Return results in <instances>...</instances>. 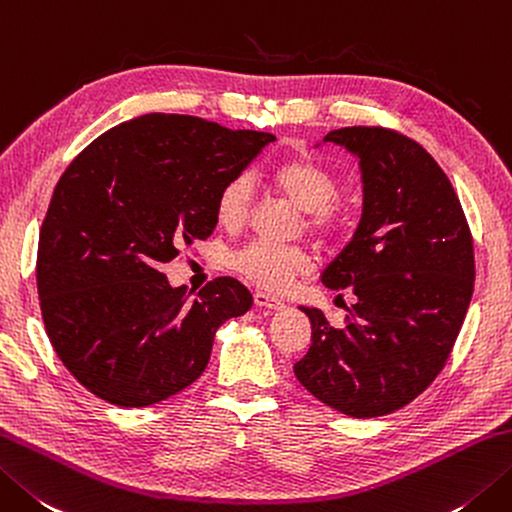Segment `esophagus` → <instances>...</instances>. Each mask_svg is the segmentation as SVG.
I'll return each mask as SVG.
<instances>
[{"mask_svg": "<svg viewBox=\"0 0 512 512\" xmlns=\"http://www.w3.org/2000/svg\"><path fill=\"white\" fill-rule=\"evenodd\" d=\"M255 304H257L259 308H270V310L284 308L282 299L275 297V295H270V293H264V290H257V293H255Z\"/></svg>", "mask_w": 512, "mask_h": 512, "instance_id": "obj_1", "label": "esophagus"}]
</instances>
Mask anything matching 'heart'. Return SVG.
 <instances>
[{
    "mask_svg": "<svg viewBox=\"0 0 512 512\" xmlns=\"http://www.w3.org/2000/svg\"><path fill=\"white\" fill-rule=\"evenodd\" d=\"M270 188L290 206L304 213V228L310 235L330 242L348 226V208L335 197L339 190L337 175L308 155L286 157L270 168ZM253 206V182L248 175H235L219 188L215 215L226 228L246 222ZM230 266L259 288L284 290L297 275L306 273L310 259L297 246H268L262 242L246 244L230 255Z\"/></svg>",
    "mask_w": 512,
    "mask_h": 512,
    "instance_id": "heart-1",
    "label": "heart"
}]
</instances>
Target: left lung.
I'll list each match as a JSON object with an SVG mask.
<instances>
[{
    "instance_id": "1",
    "label": "left lung",
    "mask_w": 512,
    "mask_h": 512,
    "mask_svg": "<svg viewBox=\"0 0 512 512\" xmlns=\"http://www.w3.org/2000/svg\"><path fill=\"white\" fill-rule=\"evenodd\" d=\"M326 142L355 155L362 173V217L322 273L326 288L350 290L355 304L342 328L299 306L313 346L293 370L342 415L382 417L444 368L473 297V237L450 179L413 139L350 126L330 130Z\"/></svg>"
}]
</instances>
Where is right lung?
Here are the masks:
<instances>
[{
    "mask_svg": "<svg viewBox=\"0 0 512 512\" xmlns=\"http://www.w3.org/2000/svg\"><path fill=\"white\" fill-rule=\"evenodd\" d=\"M275 142L190 115L150 113L110 128L59 177L39 230L46 335L79 384L139 408L204 373L217 328L253 306L219 277L197 295L162 264L213 235L217 193Z\"/></svg>",
    "mask_w": 512,
    "mask_h": 512,
    "instance_id": "right-lung-1",
    "label": "right lung"
}]
</instances>
